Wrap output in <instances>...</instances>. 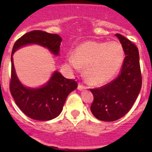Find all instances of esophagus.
<instances>
[{
  "mask_svg": "<svg viewBox=\"0 0 152 152\" xmlns=\"http://www.w3.org/2000/svg\"><path fill=\"white\" fill-rule=\"evenodd\" d=\"M86 88H87V87H86L85 86H84L83 85H82V84H80V83H79V85H78V90H83Z\"/></svg>",
  "mask_w": 152,
  "mask_h": 152,
  "instance_id": "1",
  "label": "esophagus"
}]
</instances>
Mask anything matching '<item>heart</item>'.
Returning a JSON list of instances; mask_svg holds the SVG:
<instances>
[{
	"label": "heart",
	"instance_id": "obj_1",
	"mask_svg": "<svg viewBox=\"0 0 152 152\" xmlns=\"http://www.w3.org/2000/svg\"><path fill=\"white\" fill-rule=\"evenodd\" d=\"M124 59V52L119 42L88 41L79 45L69 56L67 64L71 68L85 67L86 80L91 85H100L111 79L118 71Z\"/></svg>",
	"mask_w": 152,
	"mask_h": 152
}]
</instances>
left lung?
Listing matches in <instances>:
<instances>
[{"mask_svg": "<svg viewBox=\"0 0 152 152\" xmlns=\"http://www.w3.org/2000/svg\"><path fill=\"white\" fill-rule=\"evenodd\" d=\"M115 36L126 55L118 76L99 88L90 89L93 95L90 110L96 118L103 121H114L125 115L134 104L142 86L138 49L120 34Z\"/></svg>", "mask_w": 152, "mask_h": 152, "instance_id": "1", "label": "left lung"}]
</instances>
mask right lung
Masks as SVG:
<instances>
[{
	"label": "right lung",
	"instance_id": "add662e5",
	"mask_svg": "<svg viewBox=\"0 0 152 152\" xmlns=\"http://www.w3.org/2000/svg\"><path fill=\"white\" fill-rule=\"evenodd\" d=\"M62 37L56 34L34 30L23 35L14 44L11 55L12 70L10 90L15 103L21 111L34 120L49 121L57 117L62 112L69 93L77 88L74 79L64 77L55 71L50 80L39 88H29L21 84L15 73L14 53L20 48L29 44H38L47 48L52 53L59 55Z\"/></svg>",
	"mask_w": 152,
	"mask_h": 152
}]
</instances>
